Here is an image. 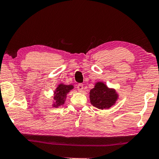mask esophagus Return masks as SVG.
I'll list each match as a JSON object with an SVG mask.
<instances>
[{"label":"esophagus","mask_w":159,"mask_h":159,"mask_svg":"<svg viewBox=\"0 0 159 159\" xmlns=\"http://www.w3.org/2000/svg\"><path fill=\"white\" fill-rule=\"evenodd\" d=\"M77 89L78 91L80 92L83 91V84H79V85H77Z\"/></svg>","instance_id":"esophagus-1"}]
</instances>
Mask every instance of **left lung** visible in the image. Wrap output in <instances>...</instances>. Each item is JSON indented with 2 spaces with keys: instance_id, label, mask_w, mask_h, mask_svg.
Here are the masks:
<instances>
[{
  "instance_id": "8db88e82",
  "label": "left lung",
  "mask_w": 159,
  "mask_h": 159,
  "mask_svg": "<svg viewBox=\"0 0 159 159\" xmlns=\"http://www.w3.org/2000/svg\"><path fill=\"white\" fill-rule=\"evenodd\" d=\"M119 96L113 89H109L102 82H98L90 91V100L98 109H107L116 103Z\"/></svg>"
}]
</instances>
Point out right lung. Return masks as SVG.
Returning a JSON list of instances; mask_svg holds the SVG:
<instances>
[{"label":"right lung","instance_id":"obj_1","mask_svg":"<svg viewBox=\"0 0 159 159\" xmlns=\"http://www.w3.org/2000/svg\"><path fill=\"white\" fill-rule=\"evenodd\" d=\"M74 89L72 85H64V84H59L55 91L54 92V102L53 104V107H57L64 105L66 101V96L69 93L70 90Z\"/></svg>","mask_w":159,"mask_h":159}]
</instances>
